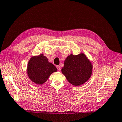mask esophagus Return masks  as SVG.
<instances>
[{"mask_svg":"<svg viewBox=\"0 0 122 122\" xmlns=\"http://www.w3.org/2000/svg\"><path fill=\"white\" fill-rule=\"evenodd\" d=\"M56 69H57V70H58V71H60V70H61V68H60V66H56Z\"/></svg>","mask_w":122,"mask_h":122,"instance_id":"obj_1","label":"esophagus"}]
</instances>
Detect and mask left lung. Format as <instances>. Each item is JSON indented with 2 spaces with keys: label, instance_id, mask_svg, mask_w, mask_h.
<instances>
[{
  "label": "left lung",
  "instance_id": "obj_1",
  "mask_svg": "<svg viewBox=\"0 0 122 122\" xmlns=\"http://www.w3.org/2000/svg\"><path fill=\"white\" fill-rule=\"evenodd\" d=\"M61 71L69 83L79 86L91 76L92 65L83 53L77 56L71 55L66 58Z\"/></svg>",
  "mask_w": 122,
  "mask_h": 122
}]
</instances>
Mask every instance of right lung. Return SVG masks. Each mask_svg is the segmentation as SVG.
I'll list each match as a JSON object with an SVG mask.
<instances>
[{"instance_id": "1", "label": "right lung", "mask_w": 122, "mask_h": 122, "mask_svg": "<svg viewBox=\"0 0 122 122\" xmlns=\"http://www.w3.org/2000/svg\"><path fill=\"white\" fill-rule=\"evenodd\" d=\"M56 71V67L48 62L43 55L32 57L28 63V76L33 82L39 85L44 83L53 72Z\"/></svg>"}]
</instances>
